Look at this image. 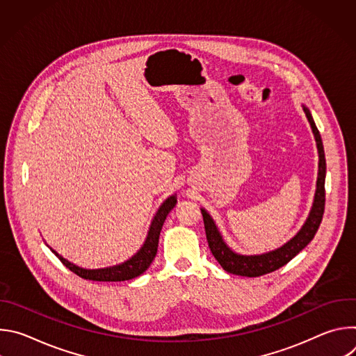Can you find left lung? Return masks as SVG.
Wrapping results in <instances>:
<instances>
[{"mask_svg":"<svg viewBox=\"0 0 356 356\" xmlns=\"http://www.w3.org/2000/svg\"><path fill=\"white\" fill-rule=\"evenodd\" d=\"M304 113H306L309 122L313 128V134L316 136L317 147H318V156H320V163H318V179H317V190H316V197H314V204L312 209V213L304 224V227L300 229V232L290 239L286 245L282 248L265 253V255H258V257H243L238 255V253L232 252L225 242L222 241L214 221L211 217L204 211L201 210L202 214V221H204V228H206V235L209 241V246L211 249V253L214 258L218 261V264L222 266L224 270L232 275L238 276H246V277H258L264 276L266 273L275 272L289 264L297 253L306 248L310 241L314 238L316 232L318 231V227L321 224L323 216H324V207H325V155H324V146L321 140V135L316 127V122L310 114V111L302 107Z\"/></svg>","mask_w":356,"mask_h":356,"instance_id":"8db88e82","label":"left lung"}]
</instances>
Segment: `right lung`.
<instances>
[{
  "mask_svg": "<svg viewBox=\"0 0 356 356\" xmlns=\"http://www.w3.org/2000/svg\"><path fill=\"white\" fill-rule=\"evenodd\" d=\"M176 197L172 195L169 197L163 204L161 206L159 211L156 213L154 221H152L147 238L143 243V246L140 248V250L136 253L134 258H131L129 261H127L122 265L118 266H113V268H106V269H95V270H87V269H81L70 262H67L66 259H63L59 253H56L54 250L55 255L60 259V262L70 269L73 273H76L77 276H80L81 279L86 280H94V282H124V280H131L134 277H138L139 275H142L152 264V261L155 259L156 252H158V242H159V235H161V229L163 227V222L168 217V214L173 210V207L176 206Z\"/></svg>",
  "mask_w": 356,
  "mask_h": 356,
  "instance_id": "1",
  "label": "right lung"
}]
</instances>
